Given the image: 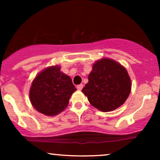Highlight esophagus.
<instances>
[{
    "label": "esophagus",
    "instance_id": "34e87169",
    "mask_svg": "<svg viewBox=\"0 0 160 160\" xmlns=\"http://www.w3.org/2000/svg\"><path fill=\"white\" fill-rule=\"evenodd\" d=\"M82 88H83V85H82V84H80V85H78V86H77V89H78V90H79V91L82 90Z\"/></svg>",
    "mask_w": 160,
    "mask_h": 160
}]
</instances>
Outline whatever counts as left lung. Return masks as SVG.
<instances>
[{"mask_svg":"<svg viewBox=\"0 0 160 160\" xmlns=\"http://www.w3.org/2000/svg\"><path fill=\"white\" fill-rule=\"evenodd\" d=\"M88 79L82 92L89 103L101 111H111L120 107L131 92V79L126 68L111 58L95 62Z\"/></svg>","mask_w":160,"mask_h":160,"instance_id":"left-lung-1","label":"left lung"}]
</instances>
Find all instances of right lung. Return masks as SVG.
Wrapping results in <instances>:
<instances>
[{
  "mask_svg": "<svg viewBox=\"0 0 160 160\" xmlns=\"http://www.w3.org/2000/svg\"><path fill=\"white\" fill-rule=\"evenodd\" d=\"M58 65L49 66L33 80L29 98L32 106L46 116H56L68 107L71 95L77 90L71 78Z\"/></svg>",
  "mask_w": 160,
  "mask_h": 160,
  "instance_id": "right-lung-1",
  "label": "right lung"
}]
</instances>
